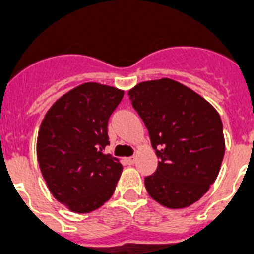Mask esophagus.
Returning a JSON list of instances; mask_svg holds the SVG:
<instances>
[{
  "label": "esophagus",
  "instance_id": "esophagus-1",
  "mask_svg": "<svg viewBox=\"0 0 254 254\" xmlns=\"http://www.w3.org/2000/svg\"><path fill=\"white\" fill-rule=\"evenodd\" d=\"M125 162H127V165H133V163L135 162V157H129V158H125Z\"/></svg>",
  "mask_w": 254,
  "mask_h": 254
}]
</instances>
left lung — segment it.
<instances>
[{
    "label": "left lung",
    "instance_id": "8db88e82",
    "mask_svg": "<svg viewBox=\"0 0 254 254\" xmlns=\"http://www.w3.org/2000/svg\"><path fill=\"white\" fill-rule=\"evenodd\" d=\"M127 95L159 158L155 173L145 178L147 193L167 208L193 204L208 191L223 162L219 113L196 92L167 77L142 81Z\"/></svg>",
    "mask_w": 254,
    "mask_h": 254
}]
</instances>
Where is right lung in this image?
<instances>
[{
  "label": "right lung",
  "mask_w": 254,
  "mask_h": 254,
  "mask_svg": "<svg viewBox=\"0 0 254 254\" xmlns=\"http://www.w3.org/2000/svg\"><path fill=\"white\" fill-rule=\"evenodd\" d=\"M123 96L115 87L84 83L57 100L42 121L39 169L53 196L72 212H92L115 192L123 165L104 149L108 120Z\"/></svg>",
  "instance_id": "right-lung-1"
}]
</instances>
